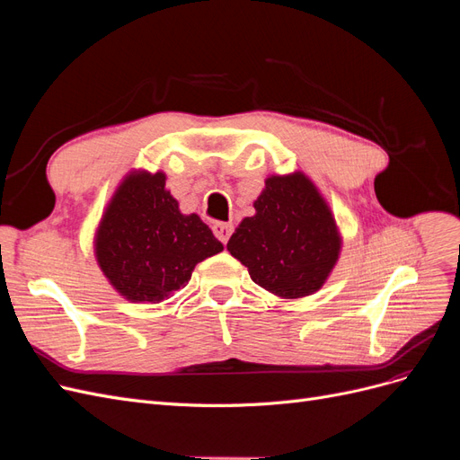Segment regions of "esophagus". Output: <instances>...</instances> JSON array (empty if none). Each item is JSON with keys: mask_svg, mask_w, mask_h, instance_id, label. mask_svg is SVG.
<instances>
[{"mask_svg": "<svg viewBox=\"0 0 460 460\" xmlns=\"http://www.w3.org/2000/svg\"><path fill=\"white\" fill-rule=\"evenodd\" d=\"M213 232H215V235L222 243H226L228 238L232 235V232H234V226L230 225V222H215Z\"/></svg>", "mask_w": 460, "mask_h": 460, "instance_id": "esophagus-1", "label": "esophagus"}]
</instances>
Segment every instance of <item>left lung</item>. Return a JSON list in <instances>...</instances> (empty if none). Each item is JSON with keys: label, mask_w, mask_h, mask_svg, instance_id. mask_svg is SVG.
<instances>
[{"label": "left lung", "mask_w": 460, "mask_h": 460, "mask_svg": "<svg viewBox=\"0 0 460 460\" xmlns=\"http://www.w3.org/2000/svg\"><path fill=\"white\" fill-rule=\"evenodd\" d=\"M226 249L252 280L278 299H301L326 284L343 235L323 191L303 171L269 174Z\"/></svg>", "instance_id": "left-lung-1"}]
</instances>
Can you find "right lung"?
<instances>
[{"label": "right lung", "mask_w": 460, "mask_h": 460, "mask_svg": "<svg viewBox=\"0 0 460 460\" xmlns=\"http://www.w3.org/2000/svg\"><path fill=\"white\" fill-rule=\"evenodd\" d=\"M222 249L199 215L180 211L163 171L124 174L93 232L97 267L132 303L172 297L190 282L198 262Z\"/></svg>", "instance_id": "1"}]
</instances>
